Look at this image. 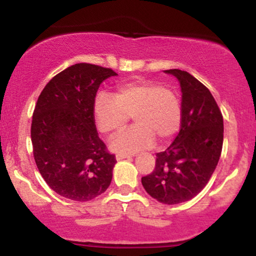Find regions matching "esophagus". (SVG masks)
I'll use <instances>...</instances> for the list:
<instances>
[{
	"label": "esophagus",
	"mask_w": 256,
	"mask_h": 256,
	"mask_svg": "<svg viewBox=\"0 0 256 256\" xmlns=\"http://www.w3.org/2000/svg\"><path fill=\"white\" fill-rule=\"evenodd\" d=\"M116 160L119 161V160H122V158H130L131 155H128V154H116Z\"/></svg>",
	"instance_id": "obj_1"
}]
</instances>
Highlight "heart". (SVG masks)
<instances>
[{
  "mask_svg": "<svg viewBox=\"0 0 256 256\" xmlns=\"http://www.w3.org/2000/svg\"><path fill=\"white\" fill-rule=\"evenodd\" d=\"M134 128L119 134L110 146L120 152L150 148L155 140L166 144L180 130L183 107L178 92L156 80H134L116 86L113 98L98 95L94 102V118L98 131L114 136L128 125Z\"/></svg>",
  "mask_w": 256,
  "mask_h": 256,
  "instance_id": "obj_1",
  "label": "heart"
}]
</instances>
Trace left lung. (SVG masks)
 I'll return each instance as SVG.
<instances>
[{
	"label": "left lung",
	"instance_id": "1",
	"mask_svg": "<svg viewBox=\"0 0 256 256\" xmlns=\"http://www.w3.org/2000/svg\"><path fill=\"white\" fill-rule=\"evenodd\" d=\"M182 88L183 122L152 173L142 177L146 192L166 204L189 201L207 185L222 154V114L210 91L186 71L167 70Z\"/></svg>",
	"mask_w": 256,
	"mask_h": 256
}]
</instances>
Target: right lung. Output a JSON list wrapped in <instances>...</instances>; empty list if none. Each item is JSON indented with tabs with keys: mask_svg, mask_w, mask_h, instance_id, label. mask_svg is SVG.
<instances>
[{
	"mask_svg": "<svg viewBox=\"0 0 256 256\" xmlns=\"http://www.w3.org/2000/svg\"><path fill=\"white\" fill-rule=\"evenodd\" d=\"M112 68L76 64L52 77L37 100L31 140L38 171L58 195L89 201L108 189L116 155L96 130L94 102Z\"/></svg>",
	"mask_w": 256,
	"mask_h": 256,
	"instance_id": "right-lung-1",
	"label": "right lung"
}]
</instances>
